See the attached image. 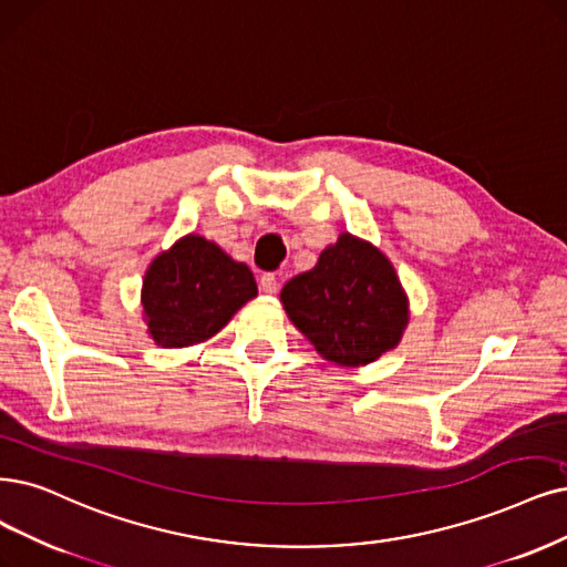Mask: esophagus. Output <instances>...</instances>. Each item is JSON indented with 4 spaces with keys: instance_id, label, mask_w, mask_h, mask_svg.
I'll return each mask as SVG.
<instances>
[{
    "instance_id": "obj_1",
    "label": "esophagus",
    "mask_w": 567,
    "mask_h": 567,
    "mask_svg": "<svg viewBox=\"0 0 567 567\" xmlns=\"http://www.w3.org/2000/svg\"><path fill=\"white\" fill-rule=\"evenodd\" d=\"M259 285H261V291H266V295H276V291L280 289V282H278L276 276H272V272H264Z\"/></svg>"
}]
</instances>
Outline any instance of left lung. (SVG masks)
<instances>
[{"mask_svg": "<svg viewBox=\"0 0 567 567\" xmlns=\"http://www.w3.org/2000/svg\"><path fill=\"white\" fill-rule=\"evenodd\" d=\"M280 299L289 320L322 358L358 367L400 343L406 297L392 264L373 245L343 234L318 266L291 278Z\"/></svg>", "mask_w": 567, "mask_h": 567, "instance_id": "8db88e82", "label": "left lung"}]
</instances>
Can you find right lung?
Segmentation results:
<instances>
[{
  "mask_svg": "<svg viewBox=\"0 0 567 567\" xmlns=\"http://www.w3.org/2000/svg\"><path fill=\"white\" fill-rule=\"evenodd\" d=\"M255 297L257 282L245 264L215 243L186 236L146 270L142 306L152 339L184 348L213 337Z\"/></svg>",
  "mask_w": 567,
  "mask_h": 567,
  "instance_id": "add662e5",
  "label": "right lung"
}]
</instances>
